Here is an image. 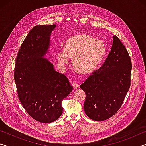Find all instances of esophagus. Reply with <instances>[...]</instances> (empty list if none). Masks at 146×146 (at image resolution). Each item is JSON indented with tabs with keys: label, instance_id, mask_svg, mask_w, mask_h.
Segmentation results:
<instances>
[{
	"label": "esophagus",
	"instance_id": "obj_1",
	"mask_svg": "<svg viewBox=\"0 0 146 146\" xmlns=\"http://www.w3.org/2000/svg\"><path fill=\"white\" fill-rule=\"evenodd\" d=\"M72 85H73V88H74V89H75V90H76V89H77L79 87V85L77 83H76V82H73Z\"/></svg>",
	"mask_w": 146,
	"mask_h": 146
}]
</instances>
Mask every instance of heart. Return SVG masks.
Returning <instances> with one entry per match:
<instances>
[{"mask_svg": "<svg viewBox=\"0 0 146 146\" xmlns=\"http://www.w3.org/2000/svg\"><path fill=\"white\" fill-rule=\"evenodd\" d=\"M106 53L102 40L95 39L88 35H78L68 38L64 44V49L55 52V58L61 70H66L73 57V65L79 73H90L95 70Z\"/></svg>", "mask_w": 146, "mask_h": 146, "instance_id": "1", "label": "heart"}]
</instances>
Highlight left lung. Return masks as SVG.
<instances>
[{"instance_id":"8db88e82","label":"left lung","mask_w":146,"mask_h":146,"mask_svg":"<svg viewBox=\"0 0 146 146\" xmlns=\"http://www.w3.org/2000/svg\"><path fill=\"white\" fill-rule=\"evenodd\" d=\"M131 61L120 39L113 36L110 53L102 67L80 86L86 97V115L95 121H103L119 110L130 88Z\"/></svg>"}]
</instances>
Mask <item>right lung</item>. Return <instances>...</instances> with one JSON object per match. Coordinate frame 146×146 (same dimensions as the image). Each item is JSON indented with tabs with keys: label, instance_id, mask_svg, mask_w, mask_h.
<instances>
[{
	"label": "right lung",
	"instance_id": "1",
	"mask_svg": "<svg viewBox=\"0 0 146 146\" xmlns=\"http://www.w3.org/2000/svg\"><path fill=\"white\" fill-rule=\"evenodd\" d=\"M56 24L38 25L29 32L17 54L14 79L19 100L31 117L51 123L62 115V101L73 90L68 78L46 56Z\"/></svg>",
	"mask_w": 146,
	"mask_h": 146
}]
</instances>
